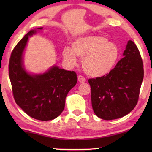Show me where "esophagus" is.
Here are the masks:
<instances>
[{
  "label": "esophagus",
  "mask_w": 152,
  "mask_h": 152,
  "mask_svg": "<svg viewBox=\"0 0 152 152\" xmlns=\"http://www.w3.org/2000/svg\"><path fill=\"white\" fill-rule=\"evenodd\" d=\"M78 82L80 83H84L86 82V79L82 75H79L78 76Z\"/></svg>",
  "instance_id": "1"
}]
</instances>
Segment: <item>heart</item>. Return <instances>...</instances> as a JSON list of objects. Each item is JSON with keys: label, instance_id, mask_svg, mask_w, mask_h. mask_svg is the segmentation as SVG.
<instances>
[{"label": "heart", "instance_id": "obj_1", "mask_svg": "<svg viewBox=\"0 0 152 152\" xmlns=\"http://www.w3.org/2000/svg\"><path fill=\"white\" fill-rule=\"evenodd\" d=\"M62 55L69 66L77 64V58L82 59L85 72L93 77H101L109 73L117 64L120 56L119 48L101 35H87L78 37L71 43V48H64Z\"/></svg>", "mask_w": 152, "mask_h": 152}]
</instances>
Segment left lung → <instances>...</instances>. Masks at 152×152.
Listing matches in <instances>:
<instances>
[{
    "mask_svg": "<svg viewBox=\"0 0 152 152\" xmlns=\"http://www.w3.org/2000/svg\"><path fill=\"white\" fill-rule=\"evenodd\" d=\"M123 57L109 74L88 80L93 111L103 120L124 117L138 102L144 70L140 53L132 41H128Z\"/></svg>",
    "mask_w": 152,
    "mask_h": 152,
    "instance_id": "8db88e82",
    "label": "left lung"
}]
</instances>
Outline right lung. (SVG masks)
I'll return each instance as SVG.
<instances>
[{
    "label": "right lung",
    "instance_id": "obj_1",
    "mask_svg": "<svg viewBox=\"0 0 152 152\" xmlns=\"http://www.w3.org/2000/svg\"><path fill=\"white\" fill-rule=\"evenodd\" d=\"M43 28L31 30L12 51L9 63V76L16 103L29 116L48 121L57 118L65 107L66 97L77 84L75 72L54 65L41 73L26 69L23 61L29 37Z\"/></svg>",
    "mask_w": 152,
    "mask_h": 152
}]
</instances>
